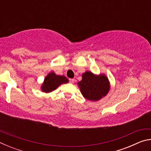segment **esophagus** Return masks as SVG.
Wrapping results in <instances>:
<instances>
[{
    "mask_svg": "<svg viewBox=\"0 0 151 151\" xmlns=\"http://www.w3.org/2000/svg\"><path fill=\"white\" fill-rule=\"evenodd\" d=\"M74 82H75V79H73V78H70L69 79V83H70L73 84V83H74Z\"/></svg>",
    "mask_w": 151,
    "mask_h": 151,
    "instance_id": "34e87169",
    "label": "esophagus"
}]
</instances>
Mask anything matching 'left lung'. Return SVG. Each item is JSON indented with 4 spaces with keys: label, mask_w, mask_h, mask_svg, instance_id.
Returning a JSON list of instances; mask_svg holds the SVG:
<instances>
[{
    "label": "left lung",
    "mask_w": 151,
    "mask_h": 151,
    "mask_svg": "<svg viewBox=\"0 0 151 151\" xmlns=\"http://www.w3.org/2000/svg\"><path fill=\"white\" fill-rule=\"evenodd\" d=\"M78 85L83 96L89 101H99L106 96L110 89L109 82L104 75H94L86 71L82 75Z\"/></svg>",
    "instance_id": "1"
}]
</instances>
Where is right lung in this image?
I'll return each mask as SVG.
<instances>
[{
  "label": "right lung",
  "mask_w": 151,
  "mask_h": 151,
  "mask_svg": "<svg viewBox=\"0 0 151 151\" xmlns=\"http://www.w3.org/2000/svg\"><path fill=\"white\" fill-rule=\"evenodd\" d=\"M68 79L65 76L57 75L53 72L50 73L45 78L44 83L42 84L41 89L45 93H50L55 91L58 86L64 83H67Z\"/></svg>",
  "instance_id": "add662e5"
}]
</instances>
